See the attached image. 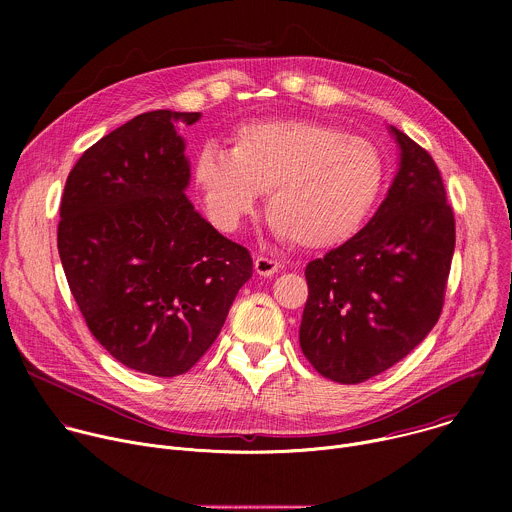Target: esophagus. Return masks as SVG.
Returning <instances> with one entry per match:
<instances>
[{"mask_svg":"<svg viewBox=\"0 0 512 512\" xmlns=\"http://www.w3.org/2000/svg\"><path fill=\"white\" fill-rule=\"evenodd\" d=\"M281 269V263L271 259V257H257L255 259V271L263 277H271L273 273H277Z\"/></svg>","mask_w":512,"mask_h":512,"instance_id":"esophagus-1","label":"esophagus"}]
</instances>
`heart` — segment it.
Segmentation results:
<instances>
[{"mask_svg":"<svg viewBox=\"0 0 512 512\" xmlns=\"http://www.w3.org/2000/svg\"><path fill=\"white\" fill-rule=\"evenodd\" d=\"M225 152L208 143L192 180L216 229L237 231L267 192V221L294 247L320 251L348 241L377 204L385 162L377 145L316 119L239 125Z\"/></svg>","mask_w":512,"mask_h":512,"instance_id":"b5f03b06","label":"heart"}]
</instances>
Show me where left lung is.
<instances>
[{
  "mask_svg": "<svg viewBox=\"0 0 512 512\" xmlns=\"http://www.w3.org/2000/svg\"><path fill=\"white\" fill-rule=\"evenodd\" d=\"M401 168L375 216L306 267L300 346L326 379L356 385L405 358L437 324L456 245L433 158L403 131Z\"/></svg>",
  "mask_w": 512,
  "mask_h": 512,
  "instance_id": "8db88e82",
  "label": "left lung"
}]
</instances>
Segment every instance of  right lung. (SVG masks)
Returning a JSON list of instances; mask_svg holds the SVG:
<instances>
[{"mask_svg":"<svg viewBox=\"0 0 512 512\" xmlns=\"http://www.w3.org/2000/svg\"><path fill=\"white\" fill-rule=\"evenodd\" d=\"M200 113L148 111L70 170L58 253L70 294L99 344L125 367L178 377L221 332L251 253L194 210L180 127Z\"/></svg>","mask_w":512,"mask_h":512,"instance_id":"obj_1","label":"right lung"}]
</instances>
